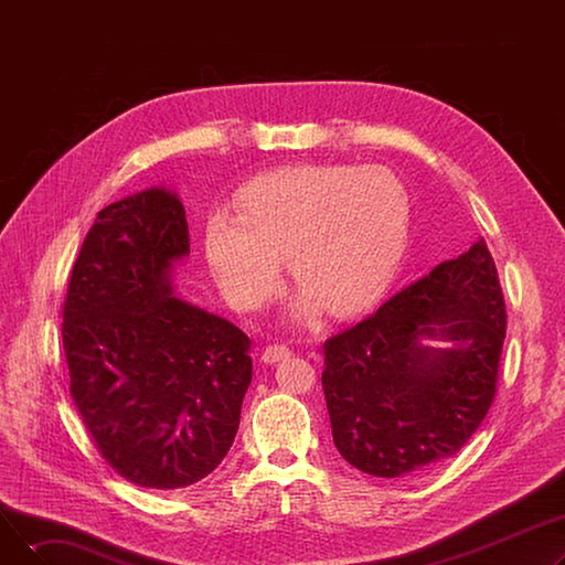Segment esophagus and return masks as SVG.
<instances>
[{
  "mask_svg": "<svg viewBox=\"0 0 565 565\" xmlns=\"http://www.w3.org/2000/svg\"><path fill=\"white\" fill-rule=\"evenodd\" d=\"M290 358V348L284 345V343H275V345H267L260 354V360L265 364H277L281 360H288Z\"/></svg>",
  "mask_w": 565,
  "mask_h": 565,
  "instance_id": "1",
  "label": "esophagus"
}]
</instances>
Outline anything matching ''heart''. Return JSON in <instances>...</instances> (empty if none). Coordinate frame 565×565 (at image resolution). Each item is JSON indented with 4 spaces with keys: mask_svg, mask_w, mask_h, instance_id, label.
Here are the masks:
<instances>
[{
    "mask_svg": "<svg viewBox=\"0 0 565 565\" xmlns=\"http://www.w3.org/2000/svg\"><path fill=\"white\" fill-rule=\"evenodd\" d=\"M409 233V196L384 167L302 164L258 175L237 194V217L215 213L203 247L222 292L258 309L281 286V260L302 290L295 316L318 307L364 311L396 277Z\"/></svg>",
    "mask_w": 565,
    "mask_h": 565,
    "instance_id": "b5f03b06",
    "label": "heart"
}]
</instances>
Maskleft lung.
<instances>
[{"mask_svg": "<svg viewBox=\"0 0 565 565\" xmlns=\"http://www.w3.org/2000/svg\"><path fill=\"white\" fill-rule=\"evenodd\" d=\"M503 339L507 305L481 237L324 341L322 392L339 454L380 479L449 460L494 401Z\"/></svg>", "mask_w": 565, "mask_h": 565, "instance_id": "8db88e82", "label": "left lung"}]
</instances>
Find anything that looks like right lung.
I'll use <instances>...</instances> for the list:
<instances>
[{"instance_id": "add662e5", "label": "right lung", "mask_w": 565, "mask_h": 565, "mask_svg": "<svg viewBox=\"0 0 565 565\" xmlns=\"http://www.w3.org/2000/svg\"><path fill=\"white\" fill-rule=\"evenodd\" d=\"M190 254L167 188L98 213L73 265L62 339L71 396L107 465L135 486L188 488L228 454L252 382L249 337L175 298Z\"/></svg>"}]
</instances>
